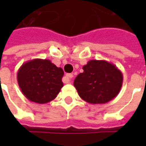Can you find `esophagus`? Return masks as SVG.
<instances>
[{"instance_id":"1","label":"esophagus","mask_w":146,"mask_h":146,"mask_svg":"<svg viewBox=\"0 0 146 146\" xmlns=\"http://www.w3.org/2000/svg\"><path fill=\"white\" fill-rule=\"evenodd\" d=\"M73 77V74L71 73H69V74H66V76L64 77V83H70L71 81V79Z\"/></svg>"}]
</instances>
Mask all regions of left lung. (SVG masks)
<instances>
[{
    "label": "left lung",
    "instance_id": "obj_1",
    "mask_svg": "<svg viewBox=\"0 0 146 146\" xmlns=\"http://www.w3.org/2000/svg\"><path fill=\"white\" fill-rule=\"evenodd\" d=\"M83 70L73 83L83 100L91 104H103L119 94L123 78L114 64L93 59L84 66Z\"/></svg>",
    "mask_w": 146,
    "mask_h": 146
}]
</instances>
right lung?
Instances as JSON below:
<instances>
[{
  "mask_svg": "<svg viewBox=\"0 0 146 146\" xmlns=\"http://www.w3.org/2000/svg\"><path fill=\"white\" fill-rule=\"evenodd\" d=\"M64 72L48 59L35 58L23 63L18 70L17 80L25 97L38 104L56 98L63 87Z\"/></svg>",
  "mask_w": 146,
  "mask_h": 146,
  "instance_id": "obj_1",
  "label": "right lung"
}]
</instances>
